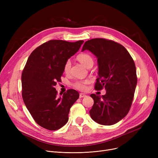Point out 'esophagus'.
Returning a JSON list of instances; mask_svg holds the SVG:
<instances>
[{
    "mask_svg": "<svg viewBox=\"0 0 158 158\" xmlns=\"http://www.w3.org/2000/svg\"><path fill=\"white\" fill-rule=\"evenodd\" d=\"M85 97H86V95H85L84 94H80V95H79V98H83Z\"/></svg>",
    "mask_w": 158,
    "mask_h": 158,
    "instance_id": "34e87169",
    "label": "esophagus"
}]
</instances>
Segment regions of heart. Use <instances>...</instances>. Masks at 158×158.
Here are the masks:
<instances>
[{
	"label": "heart",
	"mask_w": 158,
	"mask_h": 158,
	"mask_svg": "<svg viewBox=\"0 0 158 158\" xmlns=\"http://www.w3.org/2000/svg\"><path fill=\"white\" fill-rule=\"evenodd\" d=\"M77 59L82 64H83L87 69H90L91 67H92V66L94 65V60L93 57L89 54L84 53V54H79L77 57ZM70 66H71L70 61L69 60L66 61L64 65V68H63L64 72L65 73H69L70 69ZM89 82L90 81L89 80L79 81L74 82L73 86L76 88H77V89L83 91L86 89V85L89 84Z\"/></svg>",
	"instance_id": "b5f03b06"
}]
</instances>
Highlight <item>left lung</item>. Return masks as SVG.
<instances>
[{
	"mask_svg": "<svg viewBox=\"0 0 158 158\" xmlns=\"http://www.w3.org/2000/svg\"><path fill=\"white\" fill-rule=\"evenodd\" d=\"M97 58L98 76L95 88H105L104 95L90 96L94 104L89 111L95 122L111 126L127 114L137 85L135 62L127 49L111 40L95 38L86 41L82 47Z\"/></svg>",
	"mask_w": 158,
	"mask_h": 158,
	"instance_id": "obj_1",
	"label": "left lung"
}]
</instances>
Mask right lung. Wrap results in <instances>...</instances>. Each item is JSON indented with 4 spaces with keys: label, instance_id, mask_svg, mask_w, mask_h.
<instances>
[{
    "label": "right lung",
    "instance_id": "obj_1",
    "mask_svg": "<svg viewBox=\"0 0 158 158\" xmlns=\"http://www.w3.org/2000/svg\"><path fill=\"white\" fill-rule=\"evenodd\" d=\"M83 42L50 40L28 58L22 74V98L32 118L45 129L55 131L64 126L70 107L79 98V94L72 89L58 97L54 87L61 81L64 63Z\"/></svg>",
    "mask_w": 158,
    "mask_h": 158
}]
</instances>
